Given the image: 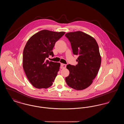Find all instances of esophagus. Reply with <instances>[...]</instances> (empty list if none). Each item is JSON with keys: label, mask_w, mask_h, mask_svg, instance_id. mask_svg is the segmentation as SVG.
Here are the masks:
<instances>
[{"label": "esophagus", "mask_w": 124, "mask_h": 124, "mask_svg": "<svg viewBox=\"0 0 124 124\" xmlns=\"http://www.w3.org/2000/svg\"><path fill=\"white\" fill-rule=\"evenodd\" d=\"M66 65L64 64H61L60 68H61V69H64V68H66Z\"/></svg>", "instance_id": "esophagus-1"}]
</instances>
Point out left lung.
Here are the masks:
<instances>
[{
    "mask_svg": "<svg viewBox=\"0 0 124 124\" xmlns=\"http://www.w3.org/2000/svg\"><path fill=\"white\" fill-rule=\"evenodd\" d=\"M65 36L71 43L73 54L78 56L77 65H67L70 74L65 81L71 88L82 90L92 84L99 71L101 58L99 46L93 37L82 31L68 32Z\"/></svg>",
    "mask_w": 124,
    "mask_h": 124,
    "instance_id": "1",
    "label": "left lung"
}]
</instances>
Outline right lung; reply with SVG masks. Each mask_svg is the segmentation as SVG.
<instances>
[{
    "mask_svg": "<svg viewBox=\"0 0 124 124\" xmlns=\"http://www.w3.org/2000/svg\"><path fill=\"white\" fill-rule=\"evenodd\" d=\"M65 32L43 30L31 36L27 42L23 53V67L31 85L35 88H47L53 84L59 70V63L49 61L53 57L55 43Z\"/></svg>",
    "mask_w": 124,
    "mask_h": 124,
    "instance_id": "obj_1",
    "label": "right lung"
}]
</instances>
